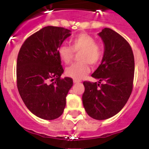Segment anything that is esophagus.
I'll use <instances>...</instances> for the list:
<instances>
[{
	"instance_id": "34e87169",
	"label": "esophagus",
	"mask_w": 149,
	"mask_h": 149,
	"mask_svg": "<svg viewBox=\"0 0 149 149\" xmlns=\"http://www.w3.org/2000/svg\"><path fill=\"white\" fill-rule=\"evenodd\" d=\"M79 80H77V79H73V83L74 84H77V83H79Z\"/></svg>"
}]
</instances>
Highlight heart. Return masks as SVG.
Instances as JSON below:
<instances>
[{
  "label": "heart",
  "mask_w": 149,
  "mask_h": 149,
  "mask_svg": "<svg viewBox=\"0 0 149 149\" xmlns=\"http://www.w3.org/2000/svg\"><path fill=\"white\" fill-rule=\"evenodd\" d=\"M74 52L79 54V63L66 68L65 75L79 80L91 71V64L98 65L102 60L104 51L99 43L95 42L93 36L87 33H80L71 40V46L62 44L58 48L59 58L65 64L71 63Z\"/></svg>",
  "instance_id": "b5f03b06"
}]
</instances>
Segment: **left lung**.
<instances>
[{
    "instance_id": "8db88e82",
    "label": "left lung",
    "mask_w": 149,
    "mask_h": 149,
    "mask_svg": "<svg viewBox=\"0 0 149 149\" xmlns=\"http://www.w3.org/2000/svg\"><path fill=\"white\" fill-rule=\"evenodd\" d=\"M99 36L104 43V53L101 64L91 75L99 79V84L84 81L82 100L90 117L105 120L117 114L130 97L133 90L134 58L129 43L116 31L105 28Z\"/></svg>"
}]
</instances>
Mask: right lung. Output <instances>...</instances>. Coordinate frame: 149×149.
Here are the masks:
<instances>
[{"mask_svg": "<svg viewBox=\"0 0 149 149\" xmlns=\"http://www.w3.org/2000/svg\"><path fill=\"white\" fill-rule=\"evenodd\" d=\"M69 29L47 26L30 36L22 44L17 59V86L31 113L54 120L63 113L65 97L72 86L63 72L58 48L70 36Z\"/></svg>", "mask_w": 149, "mask_h": 149, "instance_id": "right-lung-1", "label": "right lung"}]
</instances>
